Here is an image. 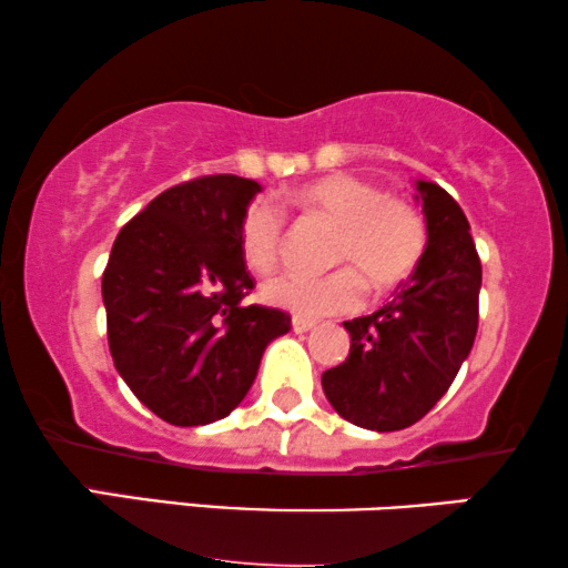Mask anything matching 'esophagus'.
<instances>
[{
	"label": "esophagus",
	"mask_w": 568,
	"mask_h": 568,
	"mask_svg": "<svg viewBox=\"0 0 568 568\" xmlns=\"http://www.w3.org/2000/svg\"><path fill=\"white\" fill-rule=\"evenodd\" d=\"M315 325H317V323L310 321V317H300V315L292 317V328H294V333H307V331H313Z\"/></svg>",
	"instance_id": "34e87169"
}]
</instances>
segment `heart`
<instances>
[{
    "label": "heart",
    "instance_id": "obj_1",
    "mask_svg": "<svg viewBox=\"0 0 568 568\" xmlns=\"http://www.w3.org/2000/svg\"><path fill=\"white\" fill-rule=\"evenodd\" d=\"M284 204L333 224L328 261L344 263L323 276L282 274L263 286V300L300 317L346 313L362 302L364 283L375 292L406 282L426 251V222L416 206L385 196L362 178L333 173L284 193ZM284 240L282 209L266 199L245 206L237 245L253 274H271Z\"/></svg>",
    "mask_w": 568,
    "mask_h": 568
}]
</instances>
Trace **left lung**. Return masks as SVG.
I'll use <instances>...</instances> for the list:
<instances>
[{
  "label": "left lung",
  "mask_w": 568,
  "mask_h": 568,
  "mask_svg": "<svg viewBox=\"0 0 568 568\" xmlns=\"http://www.w3.org/2000/svg\"><path fill=\"white\" fill-rule=\"evenodd\" d=\"M426 251L377 313L346 321L352 348L323 372L331 406L362 429L416 424L449 390L478 331L480 261L463 209L437 183L416 181Z\"/></svg>",
  "instance_id": "left-lung-1"
}]
</instances>
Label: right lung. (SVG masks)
<instances>
[{"instance_id":"1","label":"right lung","mask_w":568,"mask_h":568,"mask_svg":"<svg viewBox=\"0 0 568 568\" xmlns=\"http://www.w3.org/2000/svg\"><path fill=\"white\" fill-rule=\"evenodd\" d=\"M261 185L204 175L123 224L103 271L108 346L131 393L173 426L230 416L292 317L243 300L255 282L237 224Z\"/></svg>"}]
</instances>
